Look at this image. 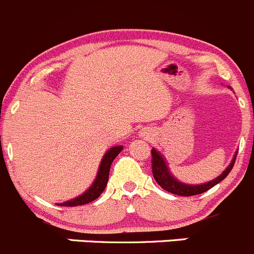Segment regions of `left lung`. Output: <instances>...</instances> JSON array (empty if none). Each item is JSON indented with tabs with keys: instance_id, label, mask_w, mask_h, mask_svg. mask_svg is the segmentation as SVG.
Returning <instances> with one entry per match:
<instances>
[{
	"instance_id": "obj_1",
	"label": "left lung",
	"mask_w": 254,
	"mask_h": 254,
	"mask_svg": "<svg viewBox=\"0 0 254 254\" xmlns=\"http://www.w3.org/2000/svg\"><path fill=\"white\" fill-rule=\"evenodd\" d=\"M237 152L238 151H236L235 156H233L232 161H231V164L228 165L227 169H226L220 176L213 179L212 181L205 182V184H201V185H187V184H184V182H180L179 180H176L171 174H170L169 167H167L166 161H165L164 157L161 156V154H160L157 150L152 149L151 150L152 175H154V179L156 180L157 184H159L162 189L166 190L167 192H171L174 193V195H179V196L200 195V193L206 192V191L210 190L211 187H213L215 185H217L218 182L222 181L223 179H226V176L230 174L233 165H235Z\"/></svg>"
}]
</instances>
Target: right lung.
Listing matches in <instances>:
<instances>
[{
	"label": "right lung",
	"mask_w": 254,
	"mask_h": 254,
	"mask_svg": "<svg viewBox=\"0 0 254 254\" xmlns=\"http://www.w3.org/2000/svg\"><path fill=\"white\" fill-rule=\"evenodd\" d=\"M123 150V146H114L112 149L108 150L105 152V155L103 156L102 162H100L99 170H98L97 177H95L94 182H93L92 186L85 191L84 193H82L78 197L72 198V200L67 201V202L58 203L59 206H67V207H73V206H80L85 205V203H89L92 201L97 200L100 195L104 191L105 186L108 184V179H109V171L110 166H112V162L114 161L115 157L120 154V151Z\"/></svg>",
	"instance_id": "obj_1"
}]
</instances>
